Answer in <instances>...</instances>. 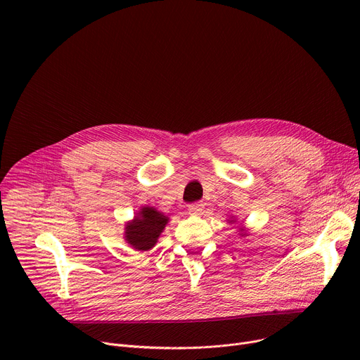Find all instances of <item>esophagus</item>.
<instances>
[{
    "instance_id": "esophagus-1",
    "label": "esophagus",
    "mask_w": 360,
    "mask_h": 360,
    "mask_svg": "<svg viewBox=\"0 0 360 360\" xmlns=\"http://www.w3.org/2000/svg\"><path fill=\"white\" fill-rule=\"evenodd\" d=\"M188 209H190V212L193 214H201L204 212V204L202 202H193L188 205Z\"/></svg>"
}]
</instances>
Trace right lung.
Wrapping results in <instances>:
<instances>
[{"label": "right lung", "instance_id": "obj_1", "mask_svg": "<svg viewBox=\"0 0 360 360\" xmlns=\"http://www.w3.org/2000/svg\"><path fill=\"white\" fill-rule=\"evenodd\" d=\"M134 220L127 224V240L139 251H148L155 247L159 235L165 229L167 217L153 207H144Z\"/></svg>", "mask_w": 360, "mask_h": 360}]
</instances>
